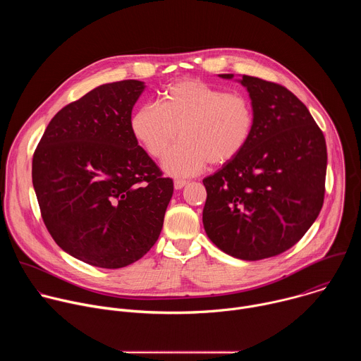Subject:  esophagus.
Here are the masks:
<instances>
[{"label":"esophagus","mask_w":361,"mask_h":361,"mask_svg":"<svg viewBox=\"0 0 361 361\" xmlns=\"http://www.w3.org/2000/svg\"><path fill=\"white\" fill-rule=\"evenodd\" d=\"M187 185V181L185 180H176L174 181V188L176 190H181L183 187H185Z\"/></svg>","instance_id":"1"}]
</instances>
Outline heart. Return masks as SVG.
Returning <instances> with one entry per match:
<instances>
[{"instance_id": "heart-1", "label": "heart", "mask_w": 361, "mask_h": 361, "mask_svg": "<svg viewBox=\"0 0 361 361\" xmlns=\"http://www.w3.org/2000/svg\"><path fill=\"white\" fill-rule=\"evenodd\" d=\"M251 101L195 78L166 88L160 106L135 110L130 127L138 144L154 159L183 138L163 161L167 174L178 178L201 173L207 164L224 166L247 147L254 130Z\"/></svg>"}]
</instances>
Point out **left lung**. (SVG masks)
I'll use <instances>...</instances> for the list:
<instances>
[{
  "instance_id": "obj_1",
  "label": "left lung",
  "mask_w": 361,
  "mask_h": 361,
  "mask_svg": "<svg viewBox=\"0 0 361 361\" xmlns=\"http://www.w3.org/2000/svg\"><path fill=\"white\" fill-rule=\"evenodd\" d=\"M238 81L251 98L254 130L237 159L202 180V224L221 251L255 262L291 248L316 221L327 148L323 131L291 91L250 75Z\"/></svg>"
}]
</instances>
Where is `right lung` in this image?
I'll use <instances>...</instances> for the list:
<instances>
[{
    "label": "right lung",
    "instance_id": "obj_1",
    "mask_svg": "<svg viewBox=\"0 0 361 361\" xmlns=\"http://www.w3.org/2000/svg\"><path fill=\"white\" fill-rule=\"evenodd\" d=\"M142 81L102 84L61 109L32 157V185L54 241L75 259L121 269L156 244L173 180L130 127Z\"/></svg>",
    "mask_w": 361,
    "mask_h": 361
}]
</instances>
